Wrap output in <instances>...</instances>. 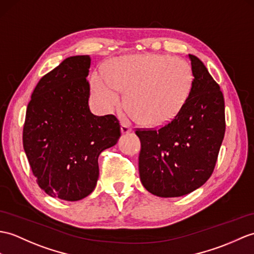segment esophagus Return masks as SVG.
Returning <instances> with one entry per match:
<instances>
[{
	"label": "esophagus",
	"mask_w": 254,
	"mask_h": 254,
	"mask_svg": "<svg viewBox=\"0 0 254 254\" xmlns=\"http://www.w3.org/2000/svg\"><path fill=\"white\" fill-rule=\"evenodd\" d=\"M131 132H132L131 126H129L128 123L126 122V121L121 122V133L122 134H128V133H131Z\"/></svg>",
	"instance_id": "34e87169"
}]
</instances>
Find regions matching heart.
I'll list each match as a JSON object with an SVG mask.
<instances>
[{"mask_svg":"<svg viewBox=\"0 0 254 254\" xmlns=\"http://www.w3.org/2000/svg\"><path fill=\"white\" fill-rule=\"evenodd\" d=\"M104 75L92 79V96L98 107L111 111L120 105L139 125L161 127L178 116L190 95L193 74L190 64L162 54L121 56L109 61Z\"/></svg>","mask_w":254,"mask_h":254,"instance_id":"heart-1","label":"heart"}]
</instances>
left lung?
Returning a JSON list of instances; mask_svg holds the SVG:
<instances>
[{
	"instance_id": "8db88e82",
	"label": "left lung",
	"mask_w": 254,
	"mask_h": 254,
	"mask_svg": "<svg viewBox=\"0 0 254 254\" xmlns=\"http://www.w3.org/2000/svg\"><path fill=\"white\" fill-rule=\"evenodd\" d=\"M193 84L181 113L159 129H137L141 184L162 198L202 186L213 172L225 134V104L204 64L188 54Z\"/></svg>"
}]
</instances>
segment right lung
Here are the masks:
<instances>
[{
    "mask_svg": "<svg viewBox=\"0 0 254 254\" xmlns=\"http://www.w3.org/2000/svg\"><path fill=\"white\" fill-rule=\"evenodd\" d=\"M88 55L71 56L45 74L28 104L23 149L38 185L47 194L78 201L95 190L98 156L117 144L120 125L88 106Z\"/></svg>",
    "mask_w": 254,
    "mask_h": 254,
    "instance_id": "1",
    "label": "right lung"
}]
</instances>
